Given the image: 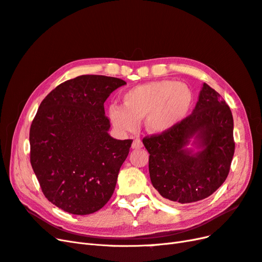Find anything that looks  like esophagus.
<instances>
[{
    "mask_svg": "<svg viewBox=\"0 0 262 262\" xmlns=\"http://www.w3.org/2000/svg\"><path fill=\"white\" fill-rule=\"evenodd\" d=\"M142 146H143V143H142V141L140 139H136L133 141L132 143V148L134 149H138V148H141Z\"/></svg>",
    "mask_w": 262,
    "mask_h": 262,
    "instance_id": "34e87169",
    "label": "esophagus"
}]
</instances>
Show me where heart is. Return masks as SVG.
I'll use <instances>...</instances> for the list:
<instances>
[{
	"instance_id": "1",
	"label": "heart",
	"mask_w": 262,
	"mask_h": 262,
	"mask_svg": "<svg viewBox=\"0 0 262 262\" xmlns=\"http://www.w3.org/2000/svg\"><path fill=\"white\" fill-rule=\"evenodd\" d=\"M193 94L185 83L156 81L132 87L122 97V107L113 105L109 118L116 128L132 132L145 119L150 133H164L175 128L188 116Z\"/></svg>"
}]
</instances>
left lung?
Wrapping results in <instances>:
<instances>
[{
    "label": "left lung",
    "instance_id": "obj_1",
    "mask_svg": "<svg viewBox=\"0 0 262 262\" xmlns=\"http://www.w3.org/2000/svg\"><path fill=\"white\" fill-rule=\"evenodd\" d=\"M233 130L231 109L204 83L191 115L173 129L143 139L153 187L162 196L179 203L210 196L228 176L235 152ZM193 136L203 147L195 155L184 148Z\"/></svg>",
    "mask_w": 262,
    "mask_h": 262
}]
</instances>
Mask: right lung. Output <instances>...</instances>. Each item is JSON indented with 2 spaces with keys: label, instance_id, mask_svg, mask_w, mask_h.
Returning <instances> with one entry per match:
<instances>
[{
  "label": "right lung",
  "instance_id": "obj_1",
  "mask_svg": "<svg viewBox=\"0 0 262 262\" xmlns=\"http://www.w3.org/2000/svg\"><path fill=\"white\" fill-rule=\"evenodd\" d=\"M121 78L81 75L41 101L30 125V164L45 196L63 211L86 215L112 198L133 140L108 134L104 102Z\"/></svg>",
  "mask_w": 262,
  "mask_h": 262
}]
</instances>
